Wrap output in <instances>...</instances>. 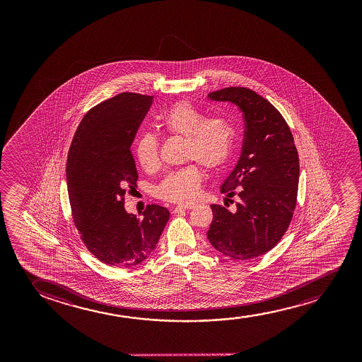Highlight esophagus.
I'll return each instance as SVG.
<instances>
[{
	"mask_svg": "<svg viewBox=\"0 0 362 362\" xmlns=\"http://www.w3.org/2000/svg\"><path fill=\"white\" fill-rule=\"evenodd\" d=\"M193 204H187V205H178V206H175L173 209V213H180V211H184V210H189V209H193Z\"/></svg>",
	"mask_w": 362,
	"mask_h": 362,
	"instance_id": "1",
	"label": "esophagus"
}]
</instances>
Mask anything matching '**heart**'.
Returning a JSON list of instances; mask_svg holds the SVG:
<instances>
[{
    "label": "heart",
    "instance_id": "obj_1",
    "mask_svg": "<svg viewBox=\"0 0 362 362\" xmlns=\"http://www.w3.org/2000/svg\"><path fill=\"white\" fill-rule=\"evenodd\" d=\"M158 124L165 134L183 137V159L193 162L165 174L156 187V195L169 203H192L203 180L199 164L209 170L223 168L233 156L236 129L228 117L208 119L205 112L187 101H179L159 115ZM134 157L147 172L158 168V137L151 132L141 134L134 144Z\"/></svg>",
    "mask_w": 362,
    "mask_h": 362
}]
</instances>
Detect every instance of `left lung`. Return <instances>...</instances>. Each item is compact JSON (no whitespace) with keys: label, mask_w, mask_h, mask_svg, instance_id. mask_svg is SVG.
I'll use <instances>...</instances> for the list:
<instances>
[{"label":"left lung","mask_w":362,"mask_h":362,"mask_svg":"<svg viewBox=\"0 0 362 362\" xmlns=\"http://www.w3.org/2000/svg\"><path fill=\"white\" fill-rule=\"evenodd\" d=\"M208 96L236 105L245 119L241 157L221 185V193L236 197L238 202L231 211L211 205L214 218L208 238L218 252L247 261L274 247L292 221L299 157L289 126L268 100L240 86Z\"/></svg>","instance_id":"8db88e82"}]
</instances>
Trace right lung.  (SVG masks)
Here are the masks:
<instances>
[{"instance_id":"obj_1","label":"right lung","mask_w":362,"mask_h":362,"mask_svg":"<svg viewBox=\"0 0 362 362\" xmlns=\"http://www.w3.org/2000/svg\"><path fill=\"white\" fill-rule=\"evenodd\" d=\"M153 96L121 93L90 109L70 144L66 182L80 238L101 262L132 267L152 253L169 211L147 205L139 218L124 210L139 179L131 144Z\"/></svg>"}]
</instances>
